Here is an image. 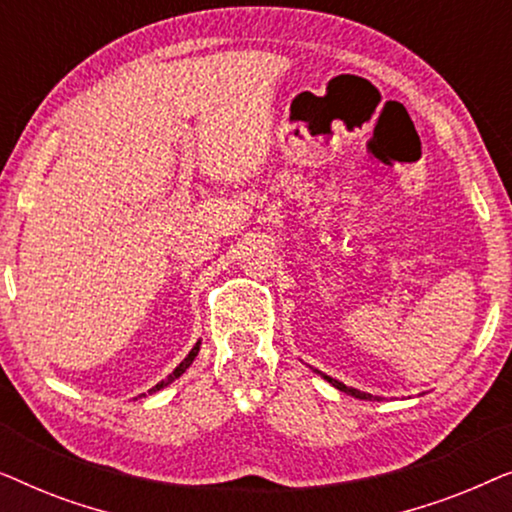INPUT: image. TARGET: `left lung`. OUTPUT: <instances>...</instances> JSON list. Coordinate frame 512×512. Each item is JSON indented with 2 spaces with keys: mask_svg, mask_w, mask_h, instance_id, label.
Wrapping results in <instances>:
<instances>
[{
  "mask_svg": "<svg viewBox=\"0 0 512 512\" xmlns=\"http://www.w3.org/2000/svg\"><path fill=\"white\" fill-rule=\"evenodd\" d=\"M319 373V370H317ZM321 377H324V380H328L333 384L335 389H340V391H345V394H349V396H354V398H363V401H375L377 396H370V394H366V391H359V389H352V387H347V384H342L340 380H333V377H328V375H324V373H319ZM377 401H380V398H377Z\"/></svg>",
  "mask_w": 512,
  "mask_h": 512,
  "instance_id": "1",
  "label": "left lung"
}]
</instances>
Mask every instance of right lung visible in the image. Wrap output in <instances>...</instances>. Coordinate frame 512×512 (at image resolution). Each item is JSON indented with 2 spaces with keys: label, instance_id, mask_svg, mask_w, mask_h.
<instances>
[{
  "label": "right lung",
  "instance_id": "right-lung-1",
  "mask_svg": "<svg viewBox=\"0 0 512 512\" xmlns=\"http://www.w3.org/2000/svg\"><path fill=\"white\" fill-rule=\"evenodd\" d=\"M198 352H200V342H195V347L191 349V352H188V356H186V359H184V361H181V363H179V366H177V368H174V370H172V373H170V375H167L163 382H158V384H156V387H153V389L149 391V394H153V391H160V389H163V387H167V384H170V382H174V380H177V377H181V375H184V373H186V368H188V366H191V363H193V359H195V356H198Z\"/></svg>",
  "mask_w": 512,
  "mask_h": 512
}]
</instances>
